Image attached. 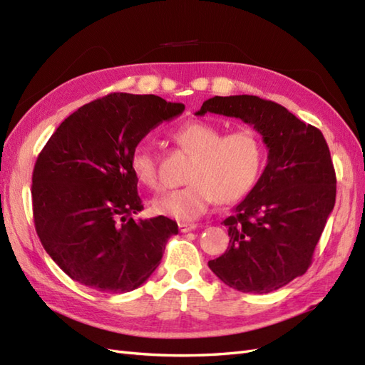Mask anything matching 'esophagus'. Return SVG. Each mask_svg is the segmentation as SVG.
I'll return each mask as SVG.
<instances>
[{
	"label": "esophagus",
	"instance_id": "esophagus-1",
	"mask_svg": "<svg viewBox=\"0 0 365 365\" xmlns=\"http://www.w3.org/2000/svg\"><path fill=\"white\" fill-rule=\"evenodd\" d=\"M178 227H180V230H181L182 234H185V232H190V230H193V229H197L198 225H195V223H180V225H178Z\"/></svg>",
	"mask_w": 365,
	"mask_h": 365
}]
</instances>
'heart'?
I'll return each instance as SVG.
<instances>
[{
  "instance_id": "1",
  "label": "heart",
  "mask_w": 365,
  "mask_h": 365,
  "mask_svg": "<svg viewBox=\"0 0 365 365\" xmlns=\"http://www.w3.org/2000/svg\"><path fill=\"white\" fill-rule=\"evenodd\" d=\"M173 140L193 155L181 189L153 200L158 215L190 223L209 210L213 202L243 200L259 181L264 164V150L259 136L247 128L223 135L212 123L193 120L178 127ZM130 168L139 184L159 187L155 155L147 145H138L130 156Z\"/></svg>"
}]
</instances>
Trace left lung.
I'll return each instance as SVG.
<instances>
[{
    "instance_id": "1",
    "label": "left lung",
    "mask_w": 365,
    "mask_h": 365,
    "mask_svg": "<svg viewBox=\"0 0 365 365\" xmlns=\"http://www.w3.org/2000/svg\"><path fill=\"white\" fill-rule=\"evenodd\" d=\"M206 113L250 123L268 147L260 180L223 221L229 247L209 268L237 291L279 289L307 272L334 207L330 150L321 130L257 96H215L195 114Z\"/></svg>"
}]
</instances>
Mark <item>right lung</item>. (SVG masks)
Returning a JSON list of instances; mask_svg holds the SVG:
<instances>
[{"mask_svg": "<svg viewBox=\"0 0 365 365\" xmlns=\"http://www.w3.org/2000/svg\"><path fill=\"white\" fill-rule=\"evenodd\" d=\"M184 111L153 94L114 93L60 123L32 175L34 223L51 259L102 292L140 287L178 234L167 217L133 220L144 206L130 156L150 130Z\"/></svg>", "mask_w": 365, "mask_h": 365, "instance_id": "right-lung-1", "label": "right lung"}]
</instances>
